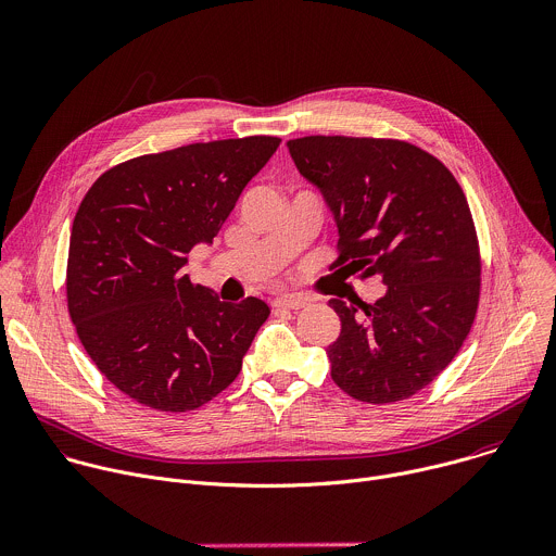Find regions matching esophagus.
<instances>
[{"label":"esophagus","instance_id":"34e87169","mask_svg":"<svg viewBox=\"0 0 556 556\" xmlns=\"http://www.w3.org/2000/svg\"><path fill=\"white\" fill-rule=\"evenodd\" d=\"M277 307H288V309H301L307 305V299L303 296H294V294H283V296H277L273 301Z\"/></svg>","mask_w":556,"mask_h":556}]
</instances>
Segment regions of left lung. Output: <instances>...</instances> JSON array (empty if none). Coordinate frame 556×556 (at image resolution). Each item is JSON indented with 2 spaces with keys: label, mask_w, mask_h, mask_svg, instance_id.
Segmentation results:
<instances>
[{
  "label": "left lung",
  "mask_w": 556,
  "mask_h": 556,
  "mask_svg": "<svg viewBox=\"0 0 556 556\" xmlns=\"http://www.w3.org/2000/svg\"><path fill=\"white\" fill-rule=\"evenodd\" d=\"M299 174L319 189L343 266L380 277L367 305L330 299L341 319L328 345L332 380L363 403H395L427 387L459 352L480 299L472 215L453 174L401 140H288Z\"/></svg>",
  "instance_id": "1"
}]
</instances>
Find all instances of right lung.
Here are the masks:
<instances>
[{"instance_id":"right-lung-1","label":"right lung","mask_w":556,"mask_h":556,"mask_svg":"<svg viewBox=\"0 0 556 556\" xmlns=\"http://www.w3.org/2000/svg\"><path fill=\"white\" fill-rule=\"evenodd\" d=\"M281 138L195 142L105 172L76 211L67 309L101 374L136 403L191 412L242 369L268 305L219 301L185 275L213 244L244 187Z\"/></svg>"}]
</instances>
